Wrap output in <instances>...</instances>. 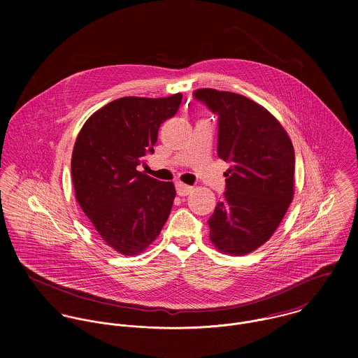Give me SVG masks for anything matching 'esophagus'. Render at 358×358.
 I'll return each mask as SVG.
<instances>
[{"mask_svg":"<svg viewBox=\"0 0 358 358\" xmlns=\"http://www.w3.org/2000/svg\"><path fill=\"white\" fill-rule=\"evenodd\" d=\"M176 192L179 196H187L190 192H192V186L189 185H185L182 182H178L176 183Z\"/></svg>","mask_w":358,"mask_h":358,"instance_id":"esophagus-1","label":"esophagus"}]
</instances>
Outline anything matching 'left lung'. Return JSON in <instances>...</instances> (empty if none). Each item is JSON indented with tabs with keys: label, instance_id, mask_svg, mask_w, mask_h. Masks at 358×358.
<instances>
[{
	"label": "left lung",
	"instance_id": "obj_1",
	"mask_svg": "<svg viewBox=\"0 0 358 358\" xmlns=\"http://www.w3.org/2000/svg\"><path fill=\"white\" fill-rule=\"evenodd\" d=\"M194 98L217 114V155L231 162L209 238L220 252L250 254L273 236L294 199L292 142L271 113L243 95L201 88Z\"/></svg>",
	"mask_w": 358,
	"mask_h": 358
}]
</instances>
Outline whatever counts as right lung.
<instances>
[{
    "label": "right lung",
    "mask_w": 358,
    "mask_h": 358,
    "mask_svg": "<svg viewBox=\"0 0 358 358\" xmlns=\"http://www.w3.org/2000/svg\"><path fill=\"white\" fill-rule=\"evenodd\" d=\"M180 102L182 94L120 98L95 111L76 139V199L103 241L122 255L143 252L171 213L173 183L136 168L154 153L159 125L176 114Z\"/></svg>",
    "instance_id": "obj_1"
}]
</instances>
